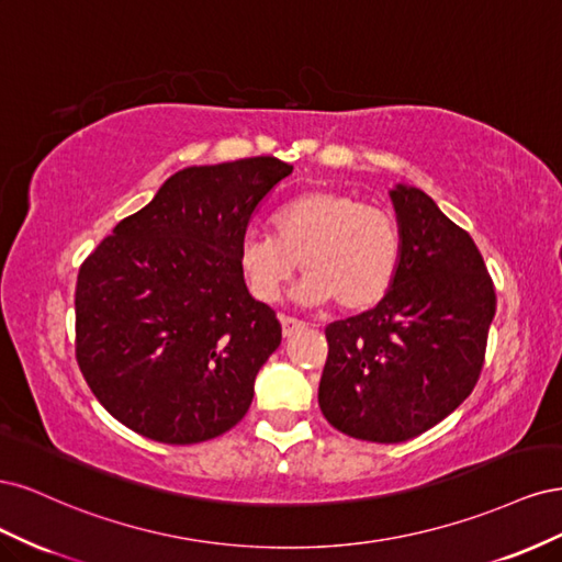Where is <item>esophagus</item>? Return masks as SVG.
I'll use <instances>...</instances> for the list:
<instances>
[{
	"instance_id": "esophagus-1",
	"label": "esophagus",
	"mask_w": 562,
	"mask_h": 562,
	"mask_svg": "<svg viewBox=\"0 0 562 562\" xmlns=\"http://www.w3.org/2000/svg\"><path fill=\"white\" fill-rule=\"evenodd\" d=\"M279 321H281V328H283V337H293V335H297L300 330H304V321H297V318H293V316H279Z\"/></svg>"
}]
</instances>
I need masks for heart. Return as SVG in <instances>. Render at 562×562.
<instances>
[{"instance_id": "b5f03b06", "label": "heart", "mask_w": 562, "mask_h": 562, "mask_svg": "<svg viewBox=\"0 0 562 562\" xmlns=\"http://www.w3.org/2000/svg\"><path fill=\"white\" fill-rule=\"evenodd\" d=\"M269 227L271 236L246 234L236 250V265L255 300L277 302L297 262L307 274L297 295L310 304L335 300L345 312L378 304L396 279V220L359 196L335 190L302 192L274 211Z\"/></svg>"}]
</instances>
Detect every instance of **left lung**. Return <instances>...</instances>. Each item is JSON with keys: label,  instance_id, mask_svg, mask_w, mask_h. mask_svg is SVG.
Segmentation results:
<instances>
[{"label": "left lung", "instance_id": "left-lung-1", "mask_svg": "<svg viewBox=\"0 0 562 562\" xmlns=\"http://www.w3.org/2000/svg\"><path fill=\"white\" fill-rule=\"evenodd\" d=\"M401 260L389 293L326 328L321 413L337 431L403 443L446 419L479 382L495 285L471 236L417 187L391 190Z\"/></svg>", "mask_w": 562, "mask_h": 562}]
</instances>
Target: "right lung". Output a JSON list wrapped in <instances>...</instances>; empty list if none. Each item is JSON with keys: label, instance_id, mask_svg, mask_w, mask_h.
Returning a JSON list of instances; mask_svg holds the SVG:
<instances>
[{"label": "right lung", "instance_id": "add662e5", "mask_svg": "<svg viewBox=\"0 0 562 562\" xmlns=\"http://www.w3.org/2000/svg\"><path fill=\"white\" fill-rule=\"evenodd\" d=\"M291 173L277 157L182 168L79 267L77 363L124 427L192 446L248 413L281 323L248 293L236 250Z\"/></svg>", "mask_w": 562, "mask_h": 562}]
</instances>
